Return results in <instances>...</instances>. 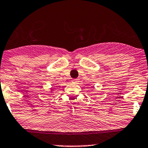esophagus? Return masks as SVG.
Here are the masks:
<instances>
[{
	"label": "esophagus",
	"instance_id": "1",
	"mask_svg": "<svg viewBox=\"0 0 148 148\" xmlns=\"http://www.w3.org/2000/svg\"><path fill=\"white\" fill-rule=\"evenodd\" d=\"M72 81L73 82V83H78V82H79V79H72Z\"/></svg>",
	"mask_w": 148,
	"mask_h": 148
}]
</instances>
